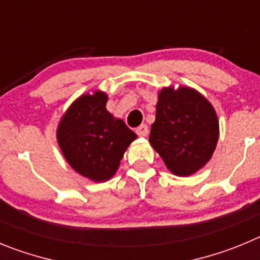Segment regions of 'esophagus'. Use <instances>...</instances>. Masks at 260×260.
I'll list each match as a JSON object with an SVG mask.
<instances>
[{
	"mask_svg": "<svg viewBox=\"0 0 260 260\" xmlns=\"http://www.w3.org/2000/svg\"><path fill=\"white\" fill-rule=\"evenodd\" d=\"M136 133L140 136V137H145L149 133V128H147L146 124H141L137 129H136Z\"/></svg>",
	"mask_w": 260,
	"mask_h": 260,
	"instance_id": "1",
	"label": "esophagus"
}]
</instances>
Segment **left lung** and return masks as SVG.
<instances>
[{"instance_id":"left-lung-1","label":"left lung","mask_w":260,"mask_h":260,"mask_svg":"<svg viewBox=\"0 0 260 260\" xmlns=\"http://www.w3.org/2000/svg\"><path fill=\"white\" fill-rule=\"evenodd\" d=\"M217 137L215 110L200 93L185 86L159 93L149 141L171 172L179 176L197 172L211 158Z\"/></svg>"}]
</instances>
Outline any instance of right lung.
<instances>
[{
    "label": "right lung",
    "instance_id": "1",
    "mask_svg": "<svg viewBox=\"0 0 260 260\" xmlns=\"http://www.w3.org/2000/svg\"><path fill=\"white\" fill-rule=\"evenodd\" d=\"M102 92L84 94L71 105L58 127L62 153L76 172L105 181L118 170L124 151L137 136L106 110Z\"/></svg>",
    "mask_w": 260,
    "mask_h": 260
}]
</instances>
